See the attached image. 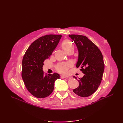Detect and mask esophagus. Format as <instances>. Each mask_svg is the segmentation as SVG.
<instances>
[{"label":"esophagus","instance_id":"obj_1","mask_svg":"<svg viewBox=\"0 0 123 123\" xmlns=\"http://www.w3.org/2000/svg\"><path fill=\"white\" fill-rule=\"evenodd\" d=\"M60 77H61V79H69L68 77H67V76H66L65 75H61Z\"/></svg>","mask_w":123,"mask_h":123}]
</instances>
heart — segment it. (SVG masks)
I'll return each instance as SVG.
<instances>
[{"label": "heart", "mask_w": 123, "mask_h": 123, "mask_svg": "<svg viewBox=\"0 0 123 123\" xmlns=\"http://www.w3.org/2000/svg\"><path fill=\"white\" fill-rule=\"evenodd\" d=\"M62 49L66 52L70 50V49H71L72 48H74L73 44L71 42V41L68 39L65 40L62 42ZM71 66V64L70 62L61 63V64H59L56 67V69L59 72L65 74L68 72V69Z\"/></svg>", "instance_id": "1"}]
</instances>
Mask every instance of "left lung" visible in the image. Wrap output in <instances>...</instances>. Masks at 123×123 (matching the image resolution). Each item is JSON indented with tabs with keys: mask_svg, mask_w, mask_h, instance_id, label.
<instances>
[{
	"mask_svg": "<svg viewBox=\"0 0 123 123\" xmlns=\"http://www.w3.org/2000/svg\"><path fill=\"white\" fill-rule=\"evenodd\" d=\"M69 37L75 43L79 51L76 67H80V71L85 74L78 80L79 87L73 91L81 97H88L94 93L101 83L104 70L103 55L87 37L75 34L69 35Z\"/></svg>",
	"mask_w": 123,
	"mask_h": 123,
	"instance_id": "left-lung-1",
	"label": "left lung"
}]
</instances>
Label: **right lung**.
<instances>
[{
  "instance_id": "right-lung-1",
  "label": "right lung",
  "mask_w": 123,
  "mask_h": 123,
  "mask_svg": "<svg viewBox=\"0 0 123 123\" xmlns=\"http://www.w3.org/2000/svg\"><path fill=\"white\" fill-rule=\"evenodd\" d=\"M61 35L49 34L40 37L30 46L23 57L21 76L26 88L36 98H46L52 93L54 83L59 79L56 73L47 75L43 70V62L56 47Z\"/></svg>"
}]
</instances>
